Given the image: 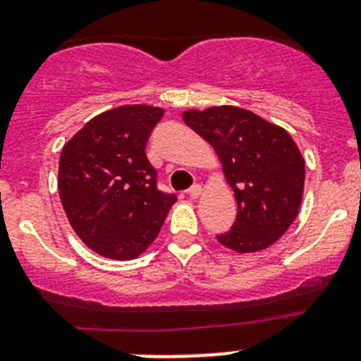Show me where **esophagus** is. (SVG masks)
Segmentation results:
<instances>
[{"mask_svg": "<svg viewBox=\"0 0 361 361\" xmlns=\"http://www.w3.org/2000/svg\"><path fill=\"white\" fill-rule=\"evenodd\" d=\"M186 193H188V197H190V198H197L198 195L202 193V186H200V184H195V186H191L190 190L186 191Z\"/></svg>", "mask_w": 361, "mask_h": 361, "instance_id": "obj_1", "label": "esophagus"}]
</instances>
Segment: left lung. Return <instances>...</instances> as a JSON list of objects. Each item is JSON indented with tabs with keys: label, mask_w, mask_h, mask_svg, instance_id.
<instances>
[{
	"label": "left lung",
	"mask_w": 361,
	"mask_h": 361,
	"mask_svg": "<svg viewBox=\"0 0 361 361\" xmlns=\"http://www.w3.org/2000/svg\"><path fill=\"white\" fill-rule=\"evenodd\" d=\"M183 118L214 147L238 200L234 225L218 241L239 253L274 245L303 198L305 161L289 133L234 106L190 109Z\"/></svg>",
	"instance_id": "left-lung-1"
}]
</instances>
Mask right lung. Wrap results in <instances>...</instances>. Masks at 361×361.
<instances>
[{
	"label": "right lung",
	"instance_id": "right-lung-1",
	"mask_svg": "<svg viewBox=\"0 0 361 361\" xmlns=\"http://www.w3.org/2000/svg\"><path fill=\"white\" fill-rule=\"evenodd\" d=\"M163 116L152 106H120L85 123L65 143L58 191L65 214L81 241L108 259H135L159 234L177 202L157 188L147 159L150 133Z\"/></svg>",
	"mask_w": 361,
	"mask_h": 361
}]
</instances>
